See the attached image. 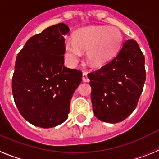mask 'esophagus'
I'll list each match as a JSON object with an SVG mask.
<instances>
[{"instance_id": "obj_1", "label": "esophagus", "mask_w": 159, "mask_h": 159, "mask_svg": "<svg viewBox=\"0 0 159 159\" xmlns=\"http://www.w3.org/2000/svg\"><path fill=\"white\" fill-rule=\"evenodd\" d=\"M89 78H88L87 76V74L85 73V72H84L83 74H82V81H85V82H87V81H89Z\"/></svg>"}]
</instances>
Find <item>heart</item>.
Instances as JSON below:
<instances>
[{
	"mask_svg": "<svg viewBox=\"0 0 159 159\" xmlns=\"http://www.w3.org/2000/svg\"><path fill=\"white\" fill-rule=\"evenodd\" d=\"M122 34L118 28L107 26H91L77 30L73 40L65 41V55L69 62L74 65L86 52V57L91 66L98 67L108 61L120 47Z\"/></svg>",
	"mask_w": 159,
	"mask_h": 159,
	"instance_id": "obj_1",
	"label": "heart"
}]
</instances>
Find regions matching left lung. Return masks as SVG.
<instances>
[{
	"label": "left lung",
	"mask_w": 159,
	"mask_h": 159,
	"mask_svg": "<svg viewBox=\"0 0 159 159\" xmlns=\"http://www.w3.org/2000/svg\"><path fill=\"white\" fill-rule=\"evenodd\" d=\"M94 115L104 122L123 121L135 110L145 81V57L134 40H127L111 61L88 74Z\"/></svg>",
	"instance_id": "8db88e82"
}]
</instances>
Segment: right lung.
<instances>
[{"label":"right lung","instance_id":"1","mask_svg":"<svg viewBox=\"0 0 159 159\" xmlns=\"http://www.w3.org/2000/svg\"><path fill=\"white\" fill-rule=\"evenodd\" d=\"M70 29L59 23L27 41L16 56L12 79L15 104L36 126L54 127L70 113V100L82 73L64 66V37Z\"/></svg>","mask_w":159,"mask_h":159}]
</instances>
